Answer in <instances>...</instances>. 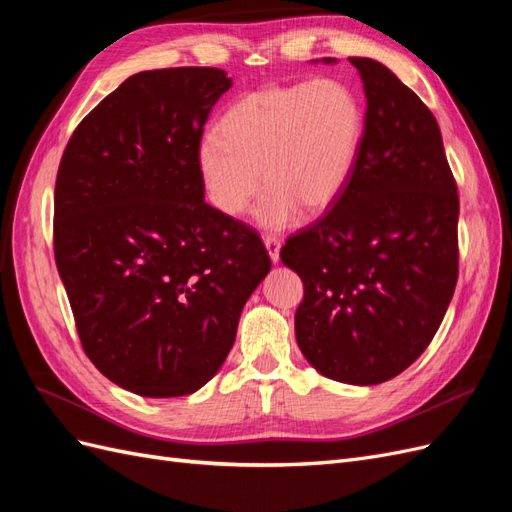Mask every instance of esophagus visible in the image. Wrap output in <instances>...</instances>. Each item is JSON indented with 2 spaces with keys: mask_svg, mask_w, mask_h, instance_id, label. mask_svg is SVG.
<instances>
[{
  "mask_svg": "<svg viewBox=\"0 0 512 512\" xmlns=\"http://www.w3.org/2000/svg\"><path fill=\"white\" fill-rule=\"evenodd\" d=\"M265 247H267L269 258H271L273 262L280 260V250H282V241H280V239L273 237V235H267V237H265Z\"/></svg>",
  "mask_w": 512,
  "mask_h": 512,
  "instance_id": "obj_1",
  "label": "esophagus"
}]
</instances>
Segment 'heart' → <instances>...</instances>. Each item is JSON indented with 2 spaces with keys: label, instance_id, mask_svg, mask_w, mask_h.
<instances>
[{
  "label": "heart",
  "instance_id": "1",
  "mask_svg": "<svg viewBox=\"0 0 512 512\" xmlns=\"http://www.w3.org/2000/svg\"><path fill=\"white\" fill-rule=\"evenodd\" d=\"M363 136V104L346 83L269 85L232 104L218 134L200 138L196 168L209 203L228 218L243 215L265 181L256 220L282 230L301 207L318 213L342 196Z\"/></svg>",
  "mask_w": 512,
  "mask_h": 512
}]
</instances>
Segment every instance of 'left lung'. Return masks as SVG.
<instances>
[{
    "label": "left lung",
    "mask_w": 512,
    "mask_h": 512,
    "mask_svg": "<svg viewBox=\"0 0 512 512\" xmlns=\"http://www.w3.org/2000/svg\"><path fill=\"white\" fill-rule=\"evenodd\" d=\"M350 64L367 98L359 160L342 196L280 258L303 282L294 333L305 359L369 386L408 369L440 327L459 275V194L423 100L380 61Z\"/></svg>",
    "instance_id": "left-lung-1"
}]
</instances>
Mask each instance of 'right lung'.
Returning <instances> with one entry per match:
<instances>
[{"instance_id":"right-lung-1","label":"right lung","mask_w":512,"mask_h":512,"mask_svg":"<svg viewBox=\"0 0 512 512\" xmlns=\"http://www.w3.org/2000/svg\"><path fill=\"white\" fill-rule=\"evenodd\" d=\"M232 81L218 68L138 72L70 136L53 245L81 344L143 397L207 384L271 271L258 232L205 203L196 147Z\"/></svg>"}]
</instances>
